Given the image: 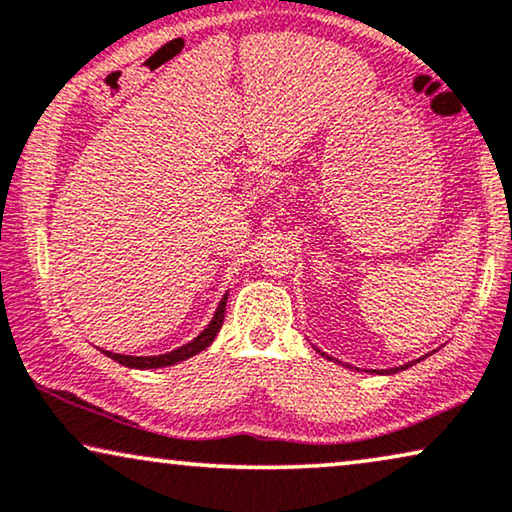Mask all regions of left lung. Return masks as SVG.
<instances>
[{
    "label": "left lung",
    "instance_id": "left-lung-1",
    "mask_svg": "<svg viewBox=\"0 0 512 512\" xmlns=\"http://www.w3.org/2000/svg\"><path fill=\"white\" fill-rule=\"evenodd\" d=\"M414 365V363H407V365H400V367H391V370H386V374H395L398 370H407V367Z\"/></svg>",
    "mask_w": 512,
    "mask_h": 512
}]
</instances>
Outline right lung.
<instances>
[{
  "instance_id": "obj_1",
  "label": "right lung",
  "mask_w": 512,
  "mask_h": 512,
  "mask_svg": "<svg viewBox=\"0 0 512 512\" xmlns=\"http://www.w3.org/2000/svg\"><path fill=\"white\" fill-rule=\"evenodd\" d=\"M227 297L229 295H224L220 299L215 316L208 323L206 330H203L196 339H192V342H189V344L180 346V349L161 353V356H124V353H112V351H105V353L112 360H117V363L126 365V367H135V370H154V367H170V365L180 363V360L192 358V356H196V353H201L203 349H208V346L213 344V339L217 337V332H220V327L224 323V306H227Z\"/></svg>"
}]
</instances>
